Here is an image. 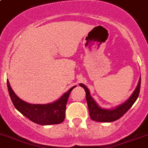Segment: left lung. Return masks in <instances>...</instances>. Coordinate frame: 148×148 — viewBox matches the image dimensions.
<instances>
[{
    "label": "left lung",
    "mask_w": 148,
    "mask_h": 148,
    "mask_svg": "<svg viewBox=\"0 0 148 148\" xmlns=\"http://www.w3.org/2000/svg\"><path fill=\"white\" fill-rule=\"evenodd\" d=\"M79 85L82 87L86 92V101L88 103V106L89 115H90L91 119L96 122L109 123V122L116 121L119 118H121L136 101L139 95L140 89V77L136 88L129 99L126 101H124L123 103L112 109H104L99 106L98 103L91 96L88 88L82 83L79 84Z\"/></svg>",
    "instance_id": "8db88e82"
}]
</instances>
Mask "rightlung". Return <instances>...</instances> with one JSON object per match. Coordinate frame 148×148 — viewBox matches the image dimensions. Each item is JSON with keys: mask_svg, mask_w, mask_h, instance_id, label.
<instances>
[{"mask_svg": "<svg viewBox=\"0 0 148 148\" xmlns=\"http://www.w3.org/2000/svg\"><path fill=\"white\" fill-rule=\"evenodd\" d=\"M9 95L15 109L21 114L39 125L59 124L65 119V110L70 93L76 87L71 88L56 101L48 104H31L21 99L11 88L8 80H7Z\"/></svg>", "mask_w": 148, "mask_h": 148, "instance_id": "1", "label": "right lung"}]
</instances>
